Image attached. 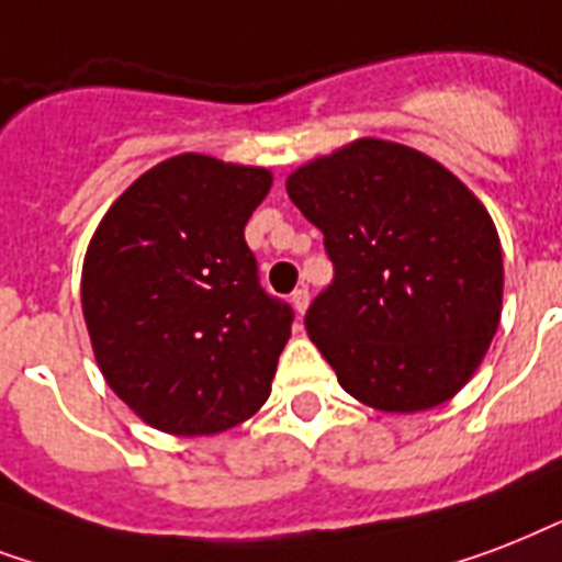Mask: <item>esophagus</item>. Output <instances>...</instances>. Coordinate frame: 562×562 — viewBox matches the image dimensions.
Masks as SVG:
<instances>
[{"mask_svg": "<svg viewBox=\"0 0 562 562\" xmlns=\"http://www.w3.org/2000/svg\"><path fill=\"white\" fill-rule=\"evenodd\" d=\"M290 302H293L295 313L302 316V313L307 311V304H311V293H307L304 286H299V290H293V295H290Z\"/></svg>", "mask_w": 562, "mask_h": 562, "instance_id": "esophagus-1", "label": "esophagus"}]
</instances>
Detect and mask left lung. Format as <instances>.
Masks as SVG:
<instances>
[{"instance_id": "8db88e82", "label": "left lung", "mask_w": 562, "mask_h": 562, "mask_svg": "<svg viewBox=\"0 0 562 562\" xmlns=\"http://www.w3.org/2000/svg\"><path fill=\"white\" fill-rule=\"evenodd\" d=\"M286 193L334 263L304 328L342 390L384 413L460 393L502 319V243L475 193L375 137L299 167Z\"/></svg>"}]
</instances>
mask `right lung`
<instances>
[{"label": "right lung", "mask_w": 562, "mask_h": 562, "mask_svg": "<svg viewBox=\"0 0 562 562\" xmlns=\"http://www.w3.org/2000/svg\"><path fill=\"white\" fill-rule=\"evenodd\" d=\"M269 187L263 167L176 155L111 204L87 246L95 363L151 428L207 437L269 398L293 311L260 286L243 234Z\"/></svg>", "instance_id": "add662e5"}]
</instances>
